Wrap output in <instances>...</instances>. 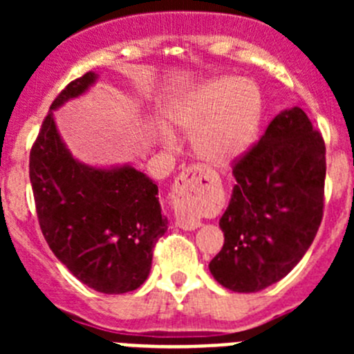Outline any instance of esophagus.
Masks as SVG:
<instances>
[{"label":"esophagus","instance_id":"esophagus-1","mask_svg":"<svg viewBox=\"0 0 354 354\" xmlns=\"http://www.w3.org/2000/svg\"><path fill=\"white\" fill-rule=\"evenodd\" d=\"M212 178L205 173V171L198 169V167H188L185 169L180 176L176 178L173 185V200L176 207H183V209H190L200 203V200L205 197L207 190L212 185ZM178 226L185 231H195L202 226V223L197 219H178Z\"/></svg>","mask_w":354,"mask_h":354}]
</instances>
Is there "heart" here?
<instances>
[{"label": "heart", "instance_id": "heart-1", "mask_svg": "<svg viewBox=\"0 0 354 354\" xmlns=\"http://www.w3.org/2000/svg\"><path fill=\"white\" fill-rule=\"evenodd\" d=\"M262 114L260 88L253 82L233 77L205 82L166 109L173 127L194 135L195 156L216 169L233 166L252 149Z\"/></svg>", "mask_w": 354, "mask_h": 354}]
</instances>
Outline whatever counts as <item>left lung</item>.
<instances>
[{"instance_id":"8db88e82","label":"left lung","mask_w":354,"mask_h":354,"mask_svg":"<svg viewBox=\"0 0 354 354\" xmlns=\"http://www.w3.org/2000/svg\"><path fill=\"white\" fill-rule=\"evenodd\" d=\"M233 176L219 219L224 245L209 270L231 291L257 292L288 276L313 243L324 212L326 145L305 111L284 109Z\"/></svg>"}]
</instances>
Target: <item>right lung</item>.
I'll return each mask as SVG.
<instances>
[{"label":"right lung","mask_w":354,"mask_h":354,"mask_svg":"<svg viewBox=\"0 0 354 354\" xmlns=\"http://www.w3.org/2000/svg\"><path fill=\"white\" fill-rule=\"evenodd\" d=\"M97 80L88 71L55 99L30 151L28 174L39 224L56 259L88 288L121 295L147 279L167 217L147 174L131 164H85L63 142L55 111L87 94Z\"/></svg>","instance_id":"1"}]
</instances>
